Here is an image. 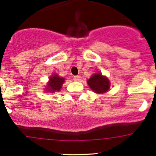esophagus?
<instances>
[{
    "label": "esophagus",
    "mask_w": 156,
    "mask_h": 156,
    "mask_svg": "<svg viewBox=\"0 0 156 156\" xmlns=\"http://www.w3.org/2000/svg\"><path fill=\"white\" fill-rule=\"evenodd\" d=\"M73 80L75 81H78L80 80V76L79 75H75V76L73 77Z\"/></svg>",
    "instance_id": "34e87169"
}]
</instances>
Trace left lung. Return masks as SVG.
Segmentation results:
<instances>
[{
  "instance_id": "1",
  "label": "left lung",
  "mask_w": 156,
  "mask_h": 156,
  "mask_svg": "<svg viewBox=\"0 0 156 156\" xmlns=\"http://www.w3.org/2000/svg\"><path fill=\"white\" fill-rule=\"evenodd\" d=\"M87 84L94 92L97 94H104L107 92L110 87L109 80L101 73L93 75L87 80Z\"/></svg>"
}]
</instances>
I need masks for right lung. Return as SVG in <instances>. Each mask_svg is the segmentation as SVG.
Returning a JSON list of instances; mask_svg holds the SVG:
<instances>
[{"instance_id":"right-lung-1","label":"right lung","mask_w":156,"mask_h":156,"mask_svg":"<svg viewBox=\"0 0 156 156\" xmlns=\"http://www.w3.org/2000/svg\"><path fill=\"white\" fill-rule=\"evenodd\" d=\"M65 79L63 78L59 77L57 74H53L49 79V81L45 88L47 92L54 93L56 91H59L62 88Z\"/></svg>"}]
</instances>
